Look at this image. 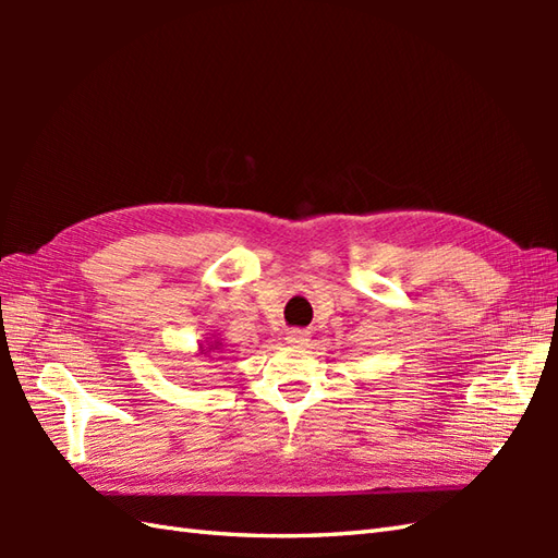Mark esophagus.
Instances as JSON below:
<instances>
[{
  "label": "esophagus",
  "instance_id": "1",
  "mask_svg": "<svg viewBox=\"0 0 558 558\" xmlns=\"http://www.w3.org/2000/svg\"><path fill=\"white\" fill-rule=\"evenodd\" d=\"M286 340L290 342V345H306V342H310V330L290 328L286 333Z\"/></svg>",
  "mask_w": 558,
  "mask_h": 558
}]
</instances>
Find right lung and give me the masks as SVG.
<instances>
[{
    "instance_id": "1",
    "label": "right lung",
    "mask_w": 558,
    "mask_h": 558,
    "mask_svg": "<svg viewBox=\"0 0 558 558\" xmlns=\"http://www.w3.org/2000/svg\"><path fill=\"white\" fill-rule=\"evenodd\" d=\"M204 354H206V352H204Z\"/></svg>"
}]
</instances>
